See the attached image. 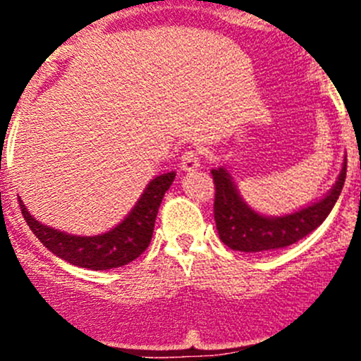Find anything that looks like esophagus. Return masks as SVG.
<instances>
[{"label":"esophagus","instance_id":"esophagus-1","mask_svg":"<svg viewBox=\"0 0 361 361\" xmlns=\"http://www.w3.org/2000/svg\"><path fill=\"white\" fill-rule=\"evenodd\" d=\"M181 167L183 171L190 173V171H197L201 167V157L195 150H187L181 155Z\"/></svg>","mask_w":361,"mask_h":361}]
</instances>
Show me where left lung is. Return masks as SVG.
<instances>
[{
	"label": "left lung",
	"mask_w": 361,
	"mask_h": 361,
	"mask_svg": "<svg viewBox=\"0 0 361 361\" xmlns=\"http://www.w3.org/2000/svg\"><path fill=\"white\" fill-rule=\"evenodd\" d=\"M345 166L348 159L344 157L337 181L319 201L283 216H265L257 213L241 197L238 185L224 166L211 169L216 188L214 221L221 243L235 251L262 253L286 248L300 241L318 228L336 206L345 181Z\"/></svg>",
	"instance_id": "obj_1"
}]
</instances>
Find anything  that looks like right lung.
<instances>
[{
  "label": "right lung",
  "mask_w": 361,
  "mask_h": 361,
  "mask_svg": "<svg viewBox=\"0 0 361 361\" xmlns=\"http://www.w3.org/2000/svg\"><path fill=\"white\" fill-rule=\"evenodd\" d=\"M174 176V171L155 176L147 185L130 213L116 227L99 235H73L43 225L29 213L25 204L19 199L20 211L32 234L56 257L76 267L108 271L136 260L148 248L154 235L160 202L173 185Z\"/></svg>",
  "instance_id": "obj_1"
}]
</instances>
